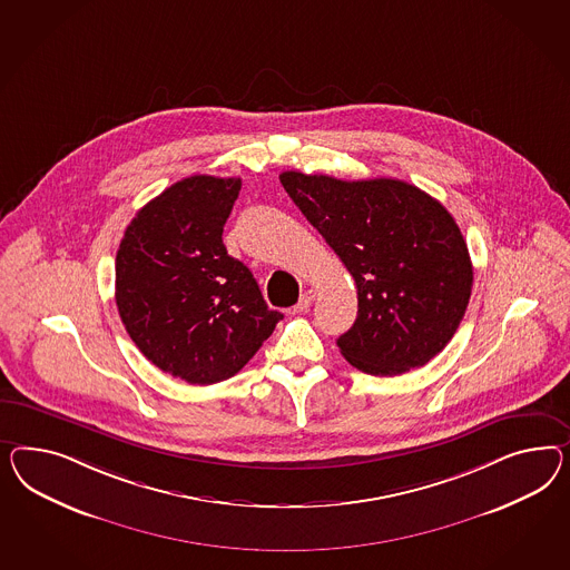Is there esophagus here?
I'll return each instance as SVG.
<instances>
[{
	"label": "esophagus",
	"instance_id": "34e87169",
	"mask_svg": "<svg viewBox=\"0 0 570 570\" xmlns=\"http://www.w3.org/2000/svg\"><path fill=\"white\" fill-rule=\"evenodd\" d=\"M313 301H315V291H305V293H301V298H298L294 308L296 311H307L313 305Z\"/></svg>",
	"mask_w": 570,
	"mask_h": 570
}]
</instances>
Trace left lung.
<instances>
[{
	"label": "left lung",
	"mask_w": 570,
	"mask_h": 570,
	"mask_svg": "<svg viewBox=\"0 0 570 570\" xmlns=\"http://www.w3.org/2000/svg\"><path fill=\"white\" fill-rule=\"evenodd\" d=\"M279 183L354 277L340 353L370 375L423 367L459 330L473 288L461 228L440 200L394 180L282 171Z\"/></svg>",
	"instance_id": "obj_1"
}]
</instances>
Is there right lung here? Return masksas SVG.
Segmentation results:
<instances>
[{"label": "right lung", "mask_w": 570, "mask_h": 570, "mask_svg": "<svg viewBox=\"0 0 570 570\" xmlns=\"http://www.w3.org/2000/svg\"><path fill=\"white\" fill-rule=\"evenodd\" d=\"M240 186L200 174L169 186L139 209L116 255L128 336L155 367L188 384L236 375L282 320L222 240Z\"/></svg>", "instance_id": "obj_1"}]
</instances>
